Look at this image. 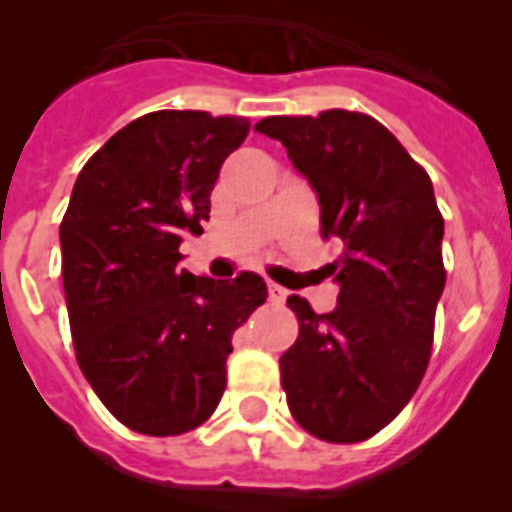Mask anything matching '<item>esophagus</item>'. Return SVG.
Segmentation results:
<instances>
[{
	"instance_id": "esophagus-1",
	"label": "esophagus",
	"mask_w": 512,
	"mask_h": 512,
	"mask_svg": "<svg viewBox=\"0 0 512 512\" xmlns=\"http://www.w3.org/2000/svg\"><path fill=\"white\" fill-rule=\"evenodd\" d=\"M268 297H271V303H284V300H287V289L268 281Z\"/></svg>"
}]
</instances>
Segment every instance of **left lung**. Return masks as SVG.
<instances>
[{
  "label": "left lung",
  "mask_w": 512,
  "mask_h": 512,
  "mask_svg": "<svg viewBox=\"0 0 512 512\" xmlns=\"http://www.w3.org/2000/svg\"><path fill=\"white\" fill-rule=\"evenodd\" d=\"M257 132L281 140L319 196L321 236L340 247L329 276L337 308L316 313L292 295L300 335L281 356L289 412L311 436L356 444L409 404L428 369L436 305L446 284L428 172L377 119L356 111L268 116Z\"/></svg>",
  "instance_id": "left-lung-1"
}]
</instances>
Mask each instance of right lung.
<instances>
[{
	"instance_id": "obj_1",
	"label": "right lung",
	"mask_w": 512,
	"mask_h": 512,
	"mask_svg": "<svg viewBox=\"0 0 512 512\" xmlns=\"http://www.w3.org/2000/svg\"><path fill=\"white\" fill-rule=\"evenodd\" d=\"M247 132L244 116H140L84 164L60 223L79 369L108 412L146 436L209 420L233 332L268 297L257 273L215 281L177 268L183 233H201L220 167Z\"/></svg>"
}]
</instances>
